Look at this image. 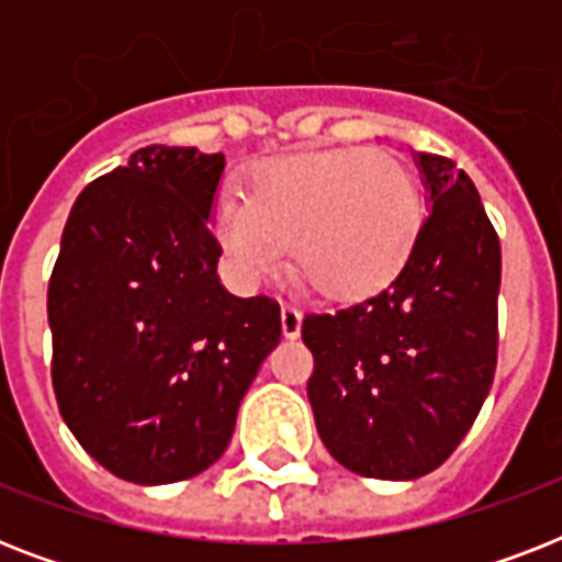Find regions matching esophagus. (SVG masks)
<instances>
[{
	"label": "esophagus",
	"instance_id": "obj_1",
	"mask_svg": "<svg viewBox=\"0 0 562 562\" xmlns=\"http://www.w3.org/2000/svg\"><path fill=\"white\" fill-rule=\"evenodd\" d=\"M280 321H282V335H285V338H297L300 329H303V312H300L297 306H289V303H285L280 312Z\"/></svg>",
	"mask_w": 562,
	"mask_h": 562
}]
</instances>
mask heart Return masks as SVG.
Segmentation results:
<instances>
[{
  "instance_id": "heart-1",
  "label": "heart",
  "mask_w": 562,
  "mask_h": 562,
  "mask_svg": "<svg viewBox=\"0 0 562 562\" xmlns=\"http://www.w3.org/2000/svg\"><path fill=\"white\" fill-rule=\"evenodd\" d=\"M423 203L417 180L391 151L326 148L268 160L224 194L215 238L247 285L294 265L326 297L373 294L396 277L417 241Z\"/></svg>"
}]
</instances>
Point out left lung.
Listing matches in <instances>:
<instances>
[{"label":"left lung","mask_w":562,"mask_h":562,"mask_svg":"<svg viewBox=\"0 0 562 562\" xmlns=\"http://www.w3.org/2000/svg\"><path fill=\"white\" fill-rule=\"evenodd\" d=\"M428 215L382 291L306 315L317 435L347 470L411 481L458 449L496 373L502 247L470 175L414 151Z\"/></svg>","instance_id":"8db88e82"}]
</instances>
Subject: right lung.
I'll return each mask as SVG.
<instances>
[{
  "label": "right lung",
  "mask_w": 562,
  "mask_h": 562,
  "mask_svg": "<svg viewBox=\"0 0 562 562\" xmlns=\"http://www.w3.org/2000/svg\"><path fill=\"white\" fill-rule=\"evenodd\" d=\"M221 154L145 145L75 201L48 280L52 382L78 443L134 484L218 461L280 344V306L221 285Z\"/></svg>",
  "instance_id": "add662e5"
}]
</instances>
